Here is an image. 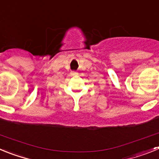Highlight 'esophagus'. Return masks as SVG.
<instances>
[{
	"mask_svg": "<svg viewBox=\"0 0 159 159\" xmlns=\"http://www.w3.org/2000/svg\"><path fill=\"white\" fill-rule=\"evenodd\" d=\"M71 76H76V75H78V73L75 72V71H71Z\"/></svg>",
	"mask_w": 159,
	"mask_h": 159,
	"instance_id": "1",
	"label": "esophagus"
}]
</instances>
